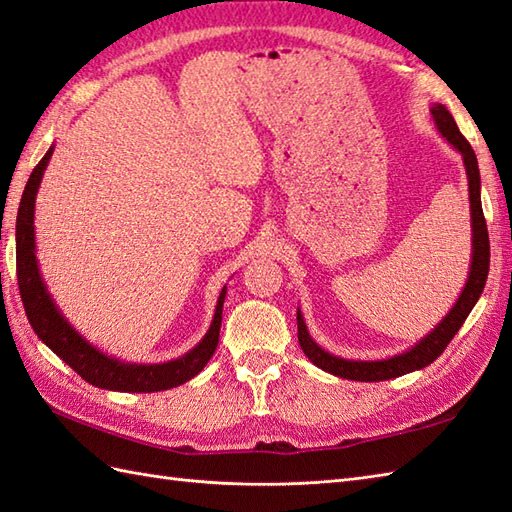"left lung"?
Returning a JSON list of instances; mask_svg holds the SVG:
<instances>
[{"label":"left lung","mask_w":512,"mask_h":512,"mask_svg":"<svg viewBox=\"0 0 512 512\" xmlns=\"http://www.w3.org/2000/svg\"><path fill=\"white\" fill-rule=\"evenodd\" d=\"M433 121H436L440 134L449 140L453 149H458L464 160L466 178H469V200H471V228H473V255H471V273L466 279L462 295L458 301L453 303L447 317H444L436 328H433L422 341H418L411 350L396 354L391 358H383V361H347V358H339L330 352L321 350V347L312 341V336L306 328V321L301 317V310H297V336L303 354H306L310 361L321 367L323 372L334 374L339 378H350V380H361V383H376V380H389L398 378L402 374L416 372L431 365L436 358L447 350L451 339L462 328V323L469 317L473 306L480 299L482 290L486 286L488 277V264H491V244H488V231H486V220L482 211V198H480V169H477V158L475 151L469 145L458 125H455L453 116L444 105L436 103L431 107Z\"/></svg>","instance_id":"obj_1"}]
</instances>
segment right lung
<instances>
[{
    "mask_svg": "<svg viewBox=\"0 0 512 512\" xmlns=\"http://www.w3.org/2000/svg\"><path fill=\"white\" fill-rule=\"evenodd\" d=\"M50 147L46 156L39 160V165L32 169L28 184L21 195L19 211H17V284L19 295L24 301L26 317L37 332L39 339L46 343L50 350L63 358L76 374L90 385L112 391H132V394H151V391H165L187 383L193 376H198L204 365L213 356L217 339H220L222 325V306L226 297V288L220 292L217 299L213 323L204 339L193 347L191 352L176 358L169 363L158 365H138V363H123L118 358H112L96 350L83 336L76 332L72 325L65 321L57 303L52 301L50 292L43 284L37 255H35V198L43 171L48 167L52 156Z\"/></svg>",
    "mask_w": 512,
    "mask_h": 512,
    "instance_id": "obj_1",
    "label": "right lung"
}]
</instances>
